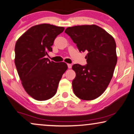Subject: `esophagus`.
I'll return each instance as SVG.
<instances>
[{
	"label": "esophagus",
	"mask_w": 134,
	"mask_h": 134,
	"mask_svg": "<svg viewBox=\"0 0 134 134\" xmlns=\"http://www.w3.org/2000/svg\"><path fill=\"white\" fill-rule=\"evenodd\" d=\"M67 66H68V68L69 69H71L72 68V64H67Z\"/></svg>",
	"instance_id": "obj_1"
}]
</instances>
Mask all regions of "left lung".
<instances>
[{
  "label": "left lung",
  "instance_id": "8db88e82",
  "mask_svg": "<svg viewBox=\"0 0 134 134\" xmlns=\"http://www.w3.org/2000/svg\"><path fill=\"white\" fill-rule=\"evenodd\" d=\"M65 32L76 44L80 52H88L87 64L72 66L76 73L72 81L74 94L85 100L95 99L105 91L113 76L117 63L115 41L96 25L70 27Z\"/></svg>",
  "mask_w": 134,
  "mask_h": 134
}]
</instances>
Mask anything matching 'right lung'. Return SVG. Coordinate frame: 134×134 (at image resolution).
<instances>
[{
	"instance_id": "1",
	"label": "right lung",
	"mask_w": 134,
	"mask_h": 134,
	"mask_svg": "<svg viewBox=\"0 0 134 134\" xmlns=\"http://www.w3.org/2000/svg\"><path fill=\"white\" fill-rule=\"evenodd\" d=\"M63 27L42 24L32 27L15 44V63L23 88L37 100H46L57 92L62 75L67 69L65 62L50 61L46 58Z\"/></svg>"
}]
</instances>
